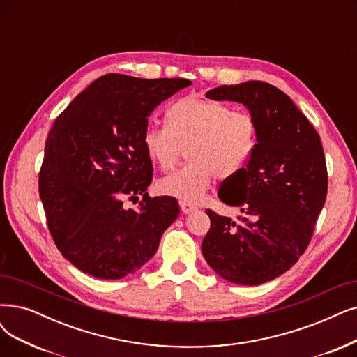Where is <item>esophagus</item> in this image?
<instances>
[{
	"label": "esophagus",
	"mask_w": 357,
	"mask_h": 357,
	"mask_svg": "<svg viewBox=\"0 0 357 357\" xmlns=\"http://www.w3.org/2000/svg\"><path fill=\"white\" fill-rule=\"evenodd\" d=\"M180 208H181L183 213H190V212H195L197 209L195 205L188 204V202H183V201H180Z\"/></svg>",
	"instance_id": "1"
}]
</instances>
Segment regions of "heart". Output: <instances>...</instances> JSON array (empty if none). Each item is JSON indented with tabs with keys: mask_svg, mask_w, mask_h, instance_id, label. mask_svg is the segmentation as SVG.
Segmentation results:
<instances>
[{
	"mask_svg": "<svg viewBox=\"0 0 357 357\" xmlns=\"http://www.w3.org/2000/svg\"><path fill=\"white\" fill-rule=\"evenodd\" d=\"M165 120L167 127H146L142 145L162 171L174 169L186 149L189 164L158 183L161 193L183 202L202 201L213 176L220 180L237 176L255 152L258 124L250 114L228 104L181 98L169 105Z\"/></svg>",
	"mask_w": 357,
	"mask_h": 357,
	"instance_id": "b5f03b06",
	"label": "heart"
}]
</instances>
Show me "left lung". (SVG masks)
I'll use <instances>...</instances> for the list:
<instances>
[{"mask_svg": "<svg viewBox=\"0 0 357 357\" xmlns=\"http://www.w3.org/2000/svg\"><path fill=\"white\" fill-rule=\"evenodd\" d=\"M206 98L245 105L258 137L246 168L218 190L243 217L236 222L206 209L202 255L224 280L259 286L289 271L309 245L328 188L322 144L290 96L269 83L224 84Z\"/></svg>", "mask_w": 357, "mask_h": 357, "instance_id": "left-lung-1", "label": "left lung"}]
</instances>
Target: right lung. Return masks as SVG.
Segmentation results:
<instances>
[{"instance_id": "1", "label": "right lung", "mask_w": 357, "mask_h": 357, "mask_svg": "<svg viewBox=\"0 0 357 357\" xmlns=\"http://www.w3.org/2000/svg\"><path fill=\"white\" fill-rule=\"evenodd\" d=\"M188 79L107 75L55 120L39 173V195L56 248L84 274H135L180 213L174 197H149L152 162L142 145L148 117L190 86ZM144 196L137 210L122 201Z\"/></svg>"}]
</instances>
